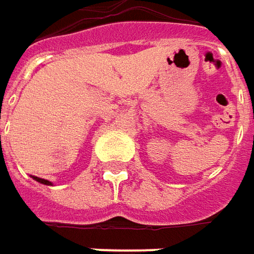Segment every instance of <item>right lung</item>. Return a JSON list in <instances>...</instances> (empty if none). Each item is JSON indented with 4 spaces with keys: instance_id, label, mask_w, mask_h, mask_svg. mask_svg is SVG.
<instances>
[{
    "instance_id": "1",
    "label": "right lung",
    "mask_w": 254,
    "mask_h": 254,
    "mask_svg": "<svg viewBox=\"0 0 254 254\" xmlns=\"http://www.w3.org/2000/svg\"><path fill=\"white\" fill-rule=\"evenodd\" d=\"M36 181H38L40 184H46V186H52V183L50 181H47V180H44V178H38V177H33Z\"/></svg>"
}]
</instances>
